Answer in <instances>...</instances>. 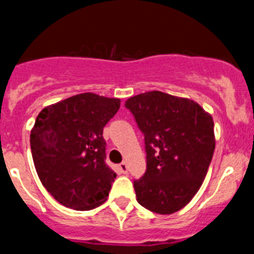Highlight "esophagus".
Listing matches in <instances>:
<instances>
[{
	"mask_svg": "<svg viewBox=\"0 0 254 254\" xmlns=\"http://www.w3.org/2000/svg\"><path fill=\"white\" fill-rule=\"evenodd\" d=\"M120 169L123 174H127V172H128V165H127L126 161H123V163L120 164Z\"/></svg>",
	"mask_w": 254,
	"mask_h": 254,
	"instance_id": "esophagus-1",
	"label": "esophagus"
}]
</instances>
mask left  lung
I'll list each match as a JSON object with an SVG mask.
<instances>
[{
    "label": "left lung",
    "instance_id": "8db88e82",
    "mask_svg": "<svg viewBox=\"0 0 254 254\" xmlns=\"http://www.w3.org/2000/svg\"><path fill=\"white\" fill-rule=\"evenodd\" d=\"M145 134L147 169L133 182L141 206L170 215L202 186L215 150L214 120L198 103L161 91L126 102Z\"/></svg>",
    "mask_w": 254,
    "mask_h": 254
}]
</instances>
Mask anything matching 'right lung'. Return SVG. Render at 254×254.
Listing matches in <instances>:
<instances>
[{"label": "right lung", "instance_id": "add662e5", "mask_svg": "<svg viewBox=\"0 0 254 254\" xmlns=\"http://www.w3.org/2000/svg\"><path fill=\"white\" fill-rule=\"evenodd\" d=\"M121 100L77 94L42 109L30 147L42 185L61 205L77 211L107 201L116 173L105 164L103 128Z\"/></svg>", "mask_w": 254, "mask_h": 254}]
</instances>
